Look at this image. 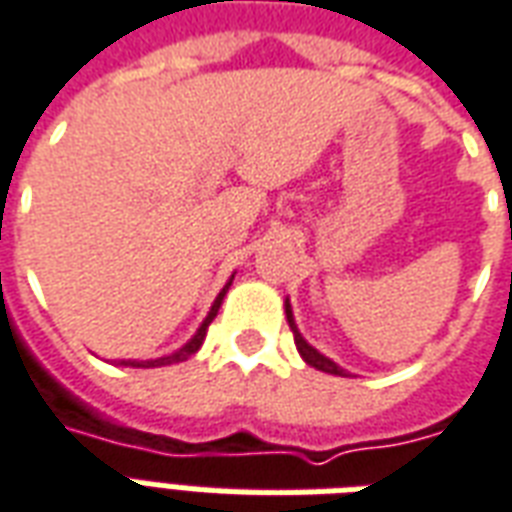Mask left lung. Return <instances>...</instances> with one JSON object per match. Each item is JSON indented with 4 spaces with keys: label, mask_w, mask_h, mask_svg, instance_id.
I'll use <instances>...</instances> for the list:
<instances>
[{
    "label": "left lung",
    "mask_w": 512,
    "mask_h": 512,
    "mask_svg": "<svg viewBox=\"0 0 512 512\" xmlns=\"http://www.w3.org/2000/svg\"><path fill=\"white\" fill-rule=\"evenodd\" d=\"M285 315H288V323H290V332H293V340H296V348H299L301 359L307 362L310 367H315V370H323V373H332V376H348L343 367H337L332 362V359H326L323 354H318L315 348H312L304 337L299 334V329H296V321H293V312H290V304L285 301Z\"/></svg>",
    "instance_id": "left-lung-1"
}]
</instances>
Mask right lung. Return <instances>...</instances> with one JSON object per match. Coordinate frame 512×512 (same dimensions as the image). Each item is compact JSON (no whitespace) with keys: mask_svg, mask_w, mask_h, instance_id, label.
Masks as SVG:
<instances>
[{"mask_svg":"<svg viewBox=\"0 0 512 512\" xmlns=\"http://www.w3.org/2000/svg\"><path fill=\"white\" fill-rule=\"evenodd\" d=\"M230 282H233V279H230ZM230 282H227V285H224L222 293H219V296H216V301H213L211 312H208V318H205V321H202V326H200V329H197V334H194V337H191L189 343H186V345H183V348H180L178 354H172V356H161V359H153V362H123V365H131V367H161V365H175V362H186V359H189L191 354H197V351H200L202 340H205V332H208V326H211V321H213V318H216V312H219V307H222V299H224V293H227V288H230Z\"/></svg>","mask_w":512,"mask_h":512,"instance_id":"obj_1","label":"right lung"}]
</instances>
